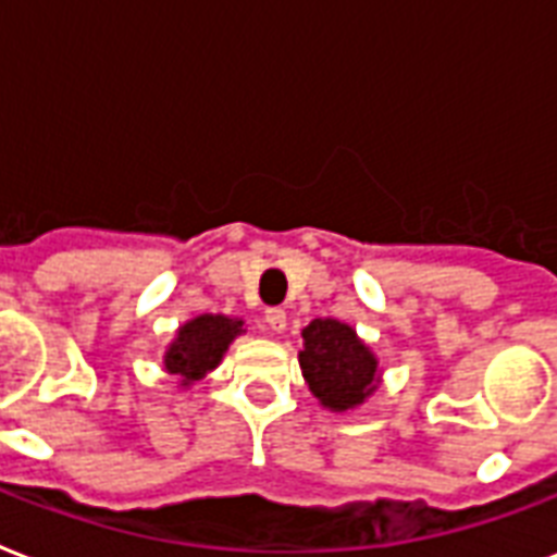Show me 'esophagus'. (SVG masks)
<instances>
[{"label": "esophagus", "mask_w": 557, "mask_h": 557, "mask_svg": "<svg viewBox=\"0 0 557 557\" xmlns=\"http://www.w3.org/2000/svg\"><path fill=\"white\" fill-rule=\"evenodd\" d=\"M265 324H269L271 333H283V330H286V309H269V312H265Z\"/></svg>", "instance_id": "34e87169"}]
</instances>
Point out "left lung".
Masks as SVG:
<instances>
[{"label":"left lung","instance_id":"left-lung-1","mask_svg":"<svg viewBox=\"0 0 557 557\" xmlns=\"http://www.w3.org/2000/svg\"><path fill=\"white\" fill-rule=\"evenodd\" d=\"M300 371L307 376L309 392L326 409L345 411L373 392L376 359L350 326L333 318H315L304 330Z\"/></svg>","mask_w":557,"mask_h":557}]
</instances>
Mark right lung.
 Masks as SVG:
<instances>
[{"label": "right lung", "mask_w": 557, "mask_h": 557, "mask_svg": "<svg viewBox=\"0 0 557 557\" xmlns=\"http://www.w3.org/2000/svg\"><path fill=\"white\" fill-rule=\"evenodd\" d=\"M239 333L242 321H233V318H195L186 326H181L177 342L165 354V368L177 373V376H184V385L193 380H201L203 373L222 362L224 350Z\"/></svg>", "instance_id": "right-lung-1"}]
</instances>
